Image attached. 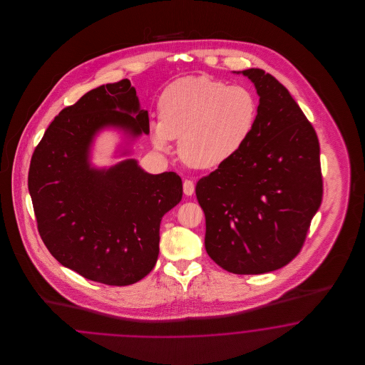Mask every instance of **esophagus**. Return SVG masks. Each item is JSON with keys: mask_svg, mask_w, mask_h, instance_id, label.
I'll return each mask as SVG.
<instances>
[{"mask_svg": "<svg viewBox=\"0 0 365 365\" xmlns=\"http://www.w3.org/2000/svg\"><path fill=\"white\" fill-rule=\"evenodd\" d=\"M194 189H195V186H194V182H192V180L186 179V180L183 182V192H185L186 195H191V194L194 192Z\"/></svg>", "mask_w": 365, "mask_h": 365, "instance_id": "1", "label": "esophagus"}]
</instances>
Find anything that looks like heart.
Segmentation results:
<instances>
[{
	"instance_id": "heart-1",
	"label": "heart",
	"mask_w": 365,
	"mask_h": 365,
	"mask_svg": "<svg viewBox=\"0 0 365 365\" xmlns=\"http://www.w3.org/2000/svg\"><path fill=\"white\" fill-rule=\"evenodd\" d=\"M160 120L150 124L157 150L178 153L191 168L212 170L240 155L255 135L259 100L249 87L228 86L205 75L186 76L165 87Z\"/></svg>"
}]
</instances>
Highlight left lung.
<instances>
[{"label":"left lung","mask_w":365,"mask_h":365,"mask_svg":"<svg viewBox=\"0 0 365 365\" xmlns=\"http://www.w3.org/2000/svg\"><path fill=\"white\" fill-rule=\"evenodd\" d=\"M260 97L255 135L195 186L205 249L223 269L257 275L299 253L322 204L320 146L289 90L260 68L242 71Z\"/></svg>","instance_id":"1"}]
</instances>
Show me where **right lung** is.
I'll return each instance as SVG.
<instances>
[{
  "instance_id": "obj_1",
  "label": "right lung",
  "mask_w": 365,
  "mask_h": 365,
  "mask_svg": "<svg viewBox=\"0 0 365 365\" xmlns=\"http://www.w3.org/2000/svg\"><path fill=\"white\" fill-rule=\"evenodd\" d=\"M104 127L149 134L148 110L128 79L90 90L54 118L31 157L29 191L56 260L83 278L127 286L155 268L160 222L180 202L182 179L148 174L134 158L90 167V145Z\"/></svg>"
}]
</instances>
